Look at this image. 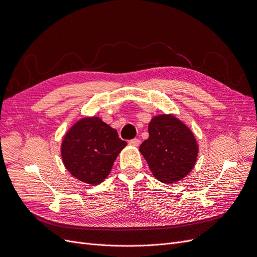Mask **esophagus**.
Masks as SVG:
<instances>
[{
  "label": "esophagus",
  "mask_w": 257,
  "mask_h": 257,
  "mask_svg": "<svg viewBox=\"0 0 257 257\" xmlns=\"http://www.w3.org/2000/svg\"><path fill=\"white\" fill-rule=\"evenodd\" d=\"M128 143H130L131 146L138 147V146L140 145V140H139V139H137V138H135V139H132V140H130V141H128Z\"/></svg>",
  "instance_id": "1"
}]
</instances>
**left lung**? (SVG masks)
<instances>
[{
    "label": "left lung",
    "instance_id": "1",
    "mask_svg": "<svg viewBox=\"0 0 257 257\" xmlns=\"http://www.w3.org/2000/svg\"><path fill=\"white\" fill-rule=\"evenodd\" d=\"M149 138L139 148L159 181L174 183L186 177L197 159L198 146L193 133L172 115L154 117Z\"/></svg>",
    "mask_w": 257,
    "mask_h": 257
}]
</instances>
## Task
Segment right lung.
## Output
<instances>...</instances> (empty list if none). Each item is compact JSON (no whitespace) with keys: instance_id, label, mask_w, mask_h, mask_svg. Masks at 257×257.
<instances>
[{"instance_id":"1","label":"right lung","mask_w":257,"mask_h":257,"mask_svg":"<svg viewBox=\"0 0 257 257\" xmlns=\"http://www.w3.org/2000/svg\"><path fill=\"white\" fill-rule=\"evenodd\" d=\"M126 146L115 128L98 117L78 121L65 135L61 154L71 175L88 184H98L109 174L118 154Z\"/></svg>"}]
</instances>
